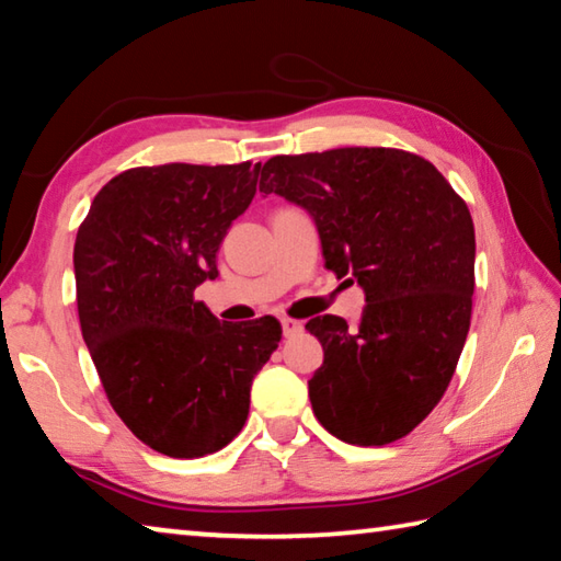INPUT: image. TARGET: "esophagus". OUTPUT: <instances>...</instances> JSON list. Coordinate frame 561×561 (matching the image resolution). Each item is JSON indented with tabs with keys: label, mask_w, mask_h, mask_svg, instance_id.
I'll return each mask as SVG.
<instances>
[{
	"label": "esophagus",
	"mask_w": 561,
	"mask_h": 561,
	"mask_svg": "<svg viewBox=\"0 0 561 561\" xmlns=\"http://www.w3.org/2000/svg\"><path fill=\"white\" fill-rule=\"evenodd\" d=\"M282 331H284V336H294V334H297V331H301V321L289 319V317H282Z\"/></svg>",
	"instance_id": "1"
}]
</instances>
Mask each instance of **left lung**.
Returning a JSON list of instances; mask_svg holds the SVG:
<instances>
[{"label": "left lung", "mask_w": 561, "mask_h": 561, "mask_svg": "<svg viewBox=\"0 0 561 561\" xmlns=\"http://www.w3.org/2000/svg\"><path fill=\"white\" fill-rule=\"evenodd\" d=\"M260 193L314 217L327 270L358 282L356 327L324 314L309 401L351 445L401 440L433 411L468 339L474 227L468 205L428 160L398 148H334L257 165Z\"/></svg>", "instance_id": "obj_1"}]
</instances>
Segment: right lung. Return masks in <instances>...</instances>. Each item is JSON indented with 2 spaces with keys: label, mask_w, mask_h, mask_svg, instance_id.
<instances>
[{
  "label": "right lung",
  "mask_w": 561,
  "mask_h": 561,
  "mask_svg": "<svg viewBox=\"0 0 561 561\" xmlns=\"http://www.w3.org/2000/svg\"><path fill=\"white\" fill-rule=\"evenodd\" d=\"M257 175L250 160L123 170L76 234V304L103 391L170 458H203L242 431L252 378L279 346L274 317L232 324L195 299Z\"/></svg>",
  "instance_id": "right-lung-1"
}]
</instances>
